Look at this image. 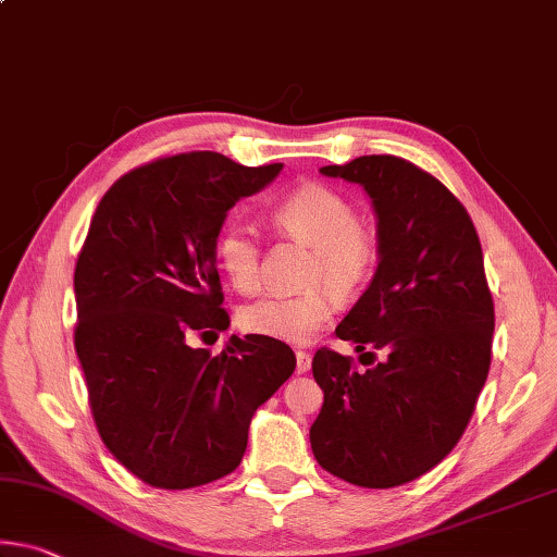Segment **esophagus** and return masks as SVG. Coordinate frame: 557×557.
I'll return each instance as SVG.
<instances>
[{
	"mask_svg": "<svg viewBox=\"0 0 557 557\" xmlns=\"http://www.w3.org/2000/svg\"><path fill=\"white\" fill-rule=\"evenodd\" d=\"M310 367H312V355H307V351L299 349V351H297V367H295V372H297V374H305V372H310Z\"/></svg>",
	"mask_w": 557,
	"mask_h": 557,
	"instance_id": "obj_1",
	"label": "esophagus"
}]
</instances>
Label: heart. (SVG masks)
Here are the masks:
<instances>
[{"mask_svg": "<svg viewBox=\"0 0 557 557\" xmlns=\"http://www.w3.org/2000/svg\"><path fill=\"white\" fill-rule=\"evenodd\" d=\"M277 233L310 245L307 282L317 287L295 295H264L245 305L237 322L258 337L307 344L332 320L334 295L355 297L374 277L376 235L359 223L355 200L324 183H305L270 208ZM215 264L237 293H252L260 282V237L250 225H225L215 237Z\"/></svg>", "mask_w": 557, "mask_h": 557, "instance_id": "b5f03b06", "label": "heart"}]
</instances>
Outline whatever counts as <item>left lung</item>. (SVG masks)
<instances>
[{
    "label": "left lung",
    "mask_w": 557,
    "mask_h": 557,
    "mask_svg": "<svg viewBox=\"0 0 557 557\" xmlns=\"http://www.w3.org/2000/svg\"><path fill=\"white\" fill-rule=\"evenodd\" d=\"M320 173L372 198L379 268L334 330L367 372L326 347L312 359L324 392L312 454L342 481L394 488L451 454L488 376L496 314L481 240L461 200L404 158L359 156Z\"/></svg>",
    "instance_id": "8db88e82"
}]
</instances>
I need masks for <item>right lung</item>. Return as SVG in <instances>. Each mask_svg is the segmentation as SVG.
<instances>
[{"instance_id":"obj_1","label":"right lung","mask_w":557,"mask_h":557,"mask_svg":"<svg viewBox=\"0 0 557 557\" xmlns=\"http://www.w3.org/2000/svg\"><path fill=\"white\" fill-rule=\"evenodd\" d=\"M280 171L213 151L158 158L121 175L88 225L74 272L88 406L106 448L153 488L233 473L252 413L295 372V351L258 334H233L218 357L188 344L231 326L215 237Z\"/></svg>"}]
</instances>
